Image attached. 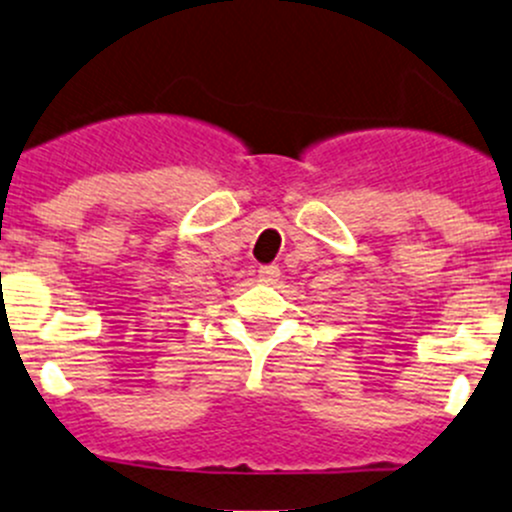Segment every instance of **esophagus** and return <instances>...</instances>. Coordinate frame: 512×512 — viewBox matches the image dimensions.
<instances>
[{
    "instance_id": "obj_1",
    "label": "esophagus",
    "mask_w": 512,
    "mask_h": 512,
    "mask_svg": "<svg viewBox=\"0 0 512 512\" xmlns=\"http://www.w3.org/2000/svg\"><path fill=\"white\" fill-rule=\"evenodd\" d=\"M278 276H281L278 266H261V268H258V278H261L263 283H276Z\"/></svg>"
}]
</instances>
